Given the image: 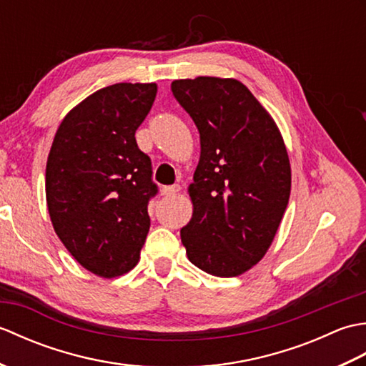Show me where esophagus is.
I'll use <instances>...</instances> for the list:
<instances>
[{
  "mask_svg": "<svg viewBox=\"0 0 366 366\" xmlns=\"http://www.w3.org/2000/svg\"><path fill=\"white\" fill-rule=\"evenodd\" d=\"M179 190H181V185H177V184H174V185H167V187L162 189V195H165V197L176 195V193H177Z\"/></svg>",
  "mask_w": 366,
  "mask_h": 366,
  "instance_id": "34e87169",
  "label": "esophagus"
}]
</instances>
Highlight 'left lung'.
<instances>
[{
	"instance_id": "1",
	"label": "left lung",
	"mask_w": 366,
	"mask_h": 366,
	"mask_svg": "<svg viewBox=\"0 0 366 366\" xmlns=\"http://www.w3.org/2000/svg\"><path fill=\"white\" fill-rule=\"evenodd\" d=\"M171 91L195 122L201 143L189 187L193 215L181 240L198 269L237 277L266 254L290 201L283 138L237 80H174Z\"/></svg>"
}]
</instances>
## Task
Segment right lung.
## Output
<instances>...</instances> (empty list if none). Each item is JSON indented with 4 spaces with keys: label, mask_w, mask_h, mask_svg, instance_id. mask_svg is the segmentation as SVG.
<instances>
[{
    "label": "right lung",
    "mask_w": 366,
    "mask_h": 366,
    "mask_svg": "<svg viewBox=\"0 0 366 366\" xmlns=\"http://www.w3.org/2000/svg\"><path fill=\"white\" fill-rule=\"evenodd\" d=\"M157 94L155 83L96 91L61 122L45 169L53 228L84 269L104 278L137 266L157 195L149 155L135 132Z\"/></svg>",
    "instance_id": "obj_1"
}]
</instances>
